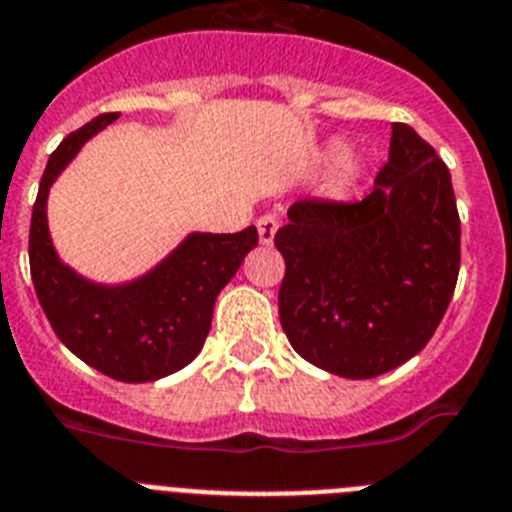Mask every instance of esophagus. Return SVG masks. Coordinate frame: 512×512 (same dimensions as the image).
<instances>
[{"label":"esophagus","instance_id":"1","mask_svg":"<svg viewBox=\"0 0 512 512\" xmlns=\"http://www.w3.org/2000/svg\"><path fill=\"white\" fill-rule=\"evenodd\" d=\"M278 226H281V221H278V216H275V213H265V216H260V219H257V234H260V244H273Z\"/></svg>","mask_w":512,"mask_h":512}]
</instances>
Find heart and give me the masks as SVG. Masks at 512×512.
<instances>
[{
  "instance_id": "obj_1",
  "label": "heart",
  "mask_w": 512,
  "mask_h": 512,
  "mask_svg": "<svg viewBox=\"0 0 512 512\" xmlns=\"http://www.w3.org/2000/svg\"><path fill=\"white\" fill-rule=\"evenodd\" d=\"M324 157L332 159L324 175V190L332 198H345L361 185L363 175H366V159L353 149H345V144L337 139L327 141L324 146Z\"/></svg>"
}]
</instances>
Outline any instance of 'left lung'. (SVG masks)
I'll return each instance as SVG.
<instances>
[{"label":"left lung","mask_w":512,"mask_h":512,"mask_svg":"<svg viewBox=\"0 0 512 512\" xmlns=\"http://www.w3.org/2000/svg\"><path fill=\"white\" fill-rule=\"evenodd\" d=\"M286 260L278 314L293 350L342 379L415 358L456 288L461 221L451 172L407 123L358 203L299 201L275 234Z\"/></svg>","instance_id":"obj_1"}]
</instances>
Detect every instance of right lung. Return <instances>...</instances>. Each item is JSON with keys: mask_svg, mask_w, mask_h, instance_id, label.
I'll return each mask as SVG.
<instances>
[{"mask_svg": "<svg viewBox=\"0 0 512 512\" xmlns=\"http://www.w3.org/2000/svg\"><path fill=\"white\" fill-rule=\"evenodd\" d=\"M118 118L105 113L69 133L41 177L30 221V275L53 332L87 366L126 384L170 376L201 353L213 304L257 247V229L190 231L170 255L131 281L100 283L66 265L48 229L53 182L82 146Z\"/></svg>", "mask_w": 512, "mask_h": 512, "instance_id": "obj_1", "label": "right lung"}]
</instances>
